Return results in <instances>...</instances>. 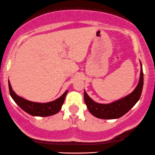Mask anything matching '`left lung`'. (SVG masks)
<instances>
[{
  "label": "left lung",
  "instance_id": "left-lung-1",
  "mask_svg": "<svg viewBox=\"0 0 155 155\" xmlns=\"http://www.w3.org/2000/svg\"><path fill=\"white\" fill-rule=\"evenodd\" d=\"M143 86V73L140 62L139 82L135 90L127 96L109 104H100L91 100L84 91V101L88 110L93 116L102 119H115L121 117L136 104L140 99Z\"/></svg>",
  "mask_w": 155,
  "mask_h": 155
}]
</instances>
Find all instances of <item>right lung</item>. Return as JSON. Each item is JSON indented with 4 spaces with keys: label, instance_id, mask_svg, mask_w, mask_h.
I'll return each mask as SVG.
<instances>
[{
    "label": "right lung",
    "instance_id": "right-lung-1",
    "mask_svg": "<svg viewBox=\"0 0 155 155\" xmlns=\"http://www.w3.org/2000/svg\"><path fill=\"white\" fill-rule=\"evenodd\" d=\"M8 88L12 98L25 112L31 116H44V117L54 115L59 112L68 92V90H67L61 96L54 101L47 103H39V102H31L16 94L15 92L12 90L9 81H8Z\"/></svg>",
    "mask_w": 155,
    "mask_h": 155
}]
</instances>
